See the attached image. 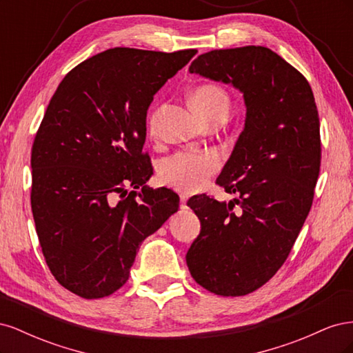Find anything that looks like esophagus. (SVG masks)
I'll list each match as a JSON object with an SVG mask.
<instances>
[{"label": "esophagus", "instance_id": "1", "mask_svg": "<svg viewBox=\"0 0 353 353\" xmlns=\"http://www.w3.org/2000/svg\"><path fill=\"white\" fill-rule=\"evenodd\" d=\"M179 199H181V209H185V208H187L185 203H187V200H188V196H187V194H181Z\"/></svg>", "mask_w": 353, "mask_h": 353}]
</instances>
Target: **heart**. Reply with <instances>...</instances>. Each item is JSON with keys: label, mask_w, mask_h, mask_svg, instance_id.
I'll list each match as a JSON object with an SVG mask.
<instances>
[{"label": "heart", "mask_w": 353, "mask_h": 353, "mask_svg": "<svg viewBox=\"0 0 353 353\" xmlns=\"http://www.w3.org/2000/svg\"><path fill=\"white\" fill-rule=\"evenodd\" d=\"M190 103L205 123L223 121L230 112V94L221 85L205 82L190 92ZM157 113L148 119V134H156ZM221 168V159L212 152H179L165 159L159 168V176L165 185L183 193H194L208 184Z\"/></svg>", "instance_id": "heart-1"}]
</instances>
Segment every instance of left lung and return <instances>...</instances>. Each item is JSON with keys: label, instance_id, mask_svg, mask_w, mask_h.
<instances>
[{"label": "left lung", "instance_id": "left-lung-1", "mask_svg": "<svg viewBox=\"0 0 353 353\" xmlns=\"http://www.w3.org/2000/svg\"><path fill=\"white\" fill-rule=\"evenodd\" d=\"M190 73L240 90L245 122L216 179L239 197L187 201L201 230L185 259L191 276L210 293L244 296L281 268L311 210L321 166L314 92L301 72L261 46L205 52ZM236 204L240 216L232 212Z\"/></svg>", "mask_w": 353, "mask_h": 353}]
</instances>
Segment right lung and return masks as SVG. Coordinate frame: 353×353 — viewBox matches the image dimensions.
<instances>
[{"instance_id": "obj_1", "label": "right lung", "mask_w": 353, "mask_h": 353, "mask_svg": "<svg viewBox=\"0 0 353 353\" xmlns=\"http://www.w3.org/2000/svg\"><path fill=\"white\" fill-rule=\"evenodd\" d=\"M196 52L105 50L73 68L51 97L32 145L30 205L42 254L69 292L119 290L140 244L178 210L172 190L144 185L153 174L145 117Z\"/></svg>"}]
</instances>
